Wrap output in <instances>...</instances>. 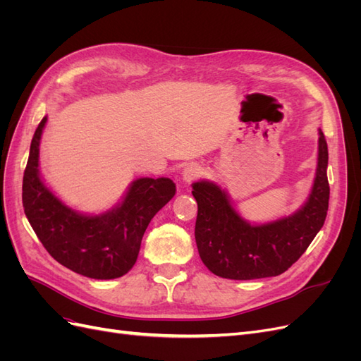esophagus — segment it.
Wrapping results in <instances>:
<instances>
[{"label": "esophagus", "mask_w": 361, "mask_h": 361, "mask_svg": "<svg viewBox=\"0 0 361 361\" xmlns=\"http://www.w3.org/2000/svg\"><path fill=\"white\" fill-rule=\"evenodd\" d=\"M203 174H204V169L200 166V164L191 162V164H188L187 167L183 169V171H182V179H183V182L191 183V182H194V180L200 179V178L203 176Z\"/></svg>", "instance_id": "esophagus-1"}]
</instances>
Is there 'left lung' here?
<instances>
[{
  "label": "left lung",
  "instance_id": "left-lung-1",
  "mask_svg": "<svg viewBox=\"0 0 361 361\" xmlns=\"http://www.w3.org/2000/svg\"><path fill=\"white\" fill-rule=\"evenodd\" d=\"M329 147L319 130L318 169L307 202L295 214L267 224H250L214 182L192 183L197 202L195 244L206 268L232 280L280 276L304 253L324 226L329 211Z\"/></svg>",
  "mask_w": 361,
  "mask_h": 361
}]
</instances>
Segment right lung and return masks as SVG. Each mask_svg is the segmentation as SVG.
<instances>
[{"label":"right lung","instance_id":"add662e5","mask_svg":"<svg viewBox=\"0 0 361 361\" xmlns=\"http://www.w3.org/2000/svg\"><path fill=\"white\" fill-rule=\"evenodd\" d=\"M47 117L31 140L23 180V204L32 231L59 264L97 280L125 276L138 257L152 218L176 192L169 178H141L130 183L123 202L101 215H82L61 203L39 173V145Z\"/></svg>","mask_w":361,"mask_h":361}]
</instances>
